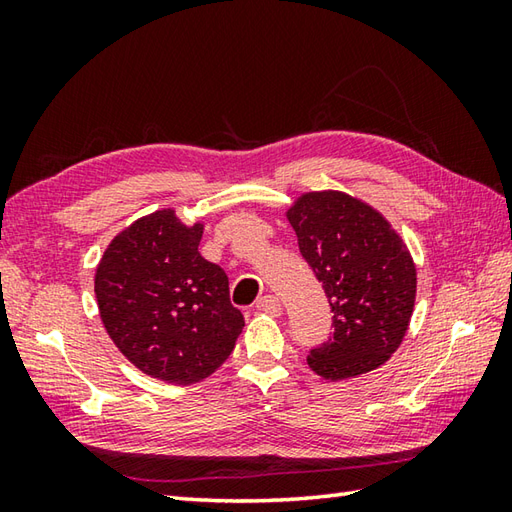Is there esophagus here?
Instances as JSON below:
<instances>
[{"instance_id": "34e87169", "label": "esophagus", "mask_w": 512, "mask_h": 512, "mask_svg": "<svg viewBox=\"0 0 512 512\" xmlns=\"http://www.w3.org/2000/svg\"><path fill=\"white\" fill-rule=\"evenodd\" d=\"M257 310L268 312V314H281V303L275 295H266L262 299H257Z\"/></svg>"}]
</instances>
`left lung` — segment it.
<instances>
[{
  "mask_svg": "<svg viewBox=\"0 0 512 512\" xmlns=\"http://www.w3.org/2000/svg\"><path fill=\"white\" fill-rule=\"evenodd\" d=\"M299 250L323 284L334 332L308 365L325 380L378 369L405 339L416 264L383 213L343 191L301 193L286 211Z\"/></svg>",
  "mask_w": 512,
  "mask_h": 512,
  "instance_id": "obj_1",
  "label": "left lung"
}]
</instances>
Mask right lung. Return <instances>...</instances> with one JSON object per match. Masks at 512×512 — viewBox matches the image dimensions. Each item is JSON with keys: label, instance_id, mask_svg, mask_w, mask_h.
Returning <instances> with one entry per match:
<instances>
[{"label": "right lung", "instance_id": "right-lung-1", "mask_svg": "<svg viewBox=\"0 0 512 512\" xmlns=\"http://www.w3.org/2000/svg\"><path fill=\"white\" fill-rule=\"evenodd\" d=\"M204 224L173 209L138 217L105 248L94 292L107 334L140 372L200 383L231 356L244 328L224 270L200 255Z\"/></svg>", "mask_w": 512, "mask_h": 512}]
</instances>
